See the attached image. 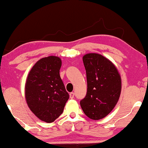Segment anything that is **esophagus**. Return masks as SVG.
Here are the masks:
<instances>
[{
  "label": "esophagus",
  "instance_id": "1",
  "mask_svg": "<svg viewBox=\"0 0 148 148\" xmlns=\"http://www.w3.org/2000/svg\"><path fill=\"white\" fill-rule=\"evenodd\" d=\"M74 97H75V93H73V92H71V93H70V98L71 99H73V98H74Z\"/></svg>",
  "mask_w": 148,
  "mask_h": 148
}]
</instances>
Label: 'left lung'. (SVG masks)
I'll list each match as a JSON object with an SVG mask.
<instances>
[{"mask_svg":"<svg viewBox=\"0 0 148 148\" xmlns=\"http://www.w3.org/2000/svg\"><path fill=\"white\" fill-rule=\"evenodd\" d=\"M87 81L86 96L80 100L90 119H103L112 111L121 91V79L115 66L105 57L89 53L83 57Z\"/></svg>","mask_w":148,"mask_h":148,"instance_id":"obj_1","label":"left lung"}]
</instances>
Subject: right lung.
<instances>
[{
  "mask_svg": "<svg viewBox=\"0 0 148 148\" xmlns=\"http://www.w3.org/2000/svg\"><path fill=\"white\" fill-rule=\"evenodd\" d=\"M60 58L50 56L41 59L29 71L25 83V98L34 115L52 123L62 114L69 93L60 77Z\"/></svg>",
  "mask_w": 148,
  "mask_h": 148,
  "instance_id": "add662e5",
  "label": "right lung"
}]
</instances>
